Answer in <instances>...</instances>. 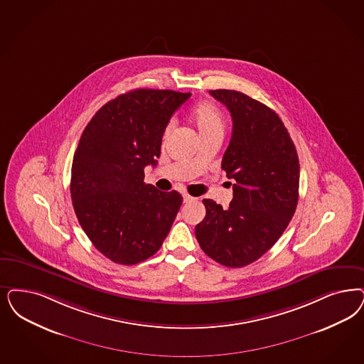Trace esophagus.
Listing matches in <instances>:
<instances>
[{
	"label": "esophagus",
	"mask_w": 364,
	"mask_h": 364,
	"mask_svg": "<svg viewBox=\"0 0 364 364\" xmlns=\"http://www.w3.org/2000/svg\"><path fill=\"white\" fill-rule=\"evenodd\" d=\"M183 199H184V203H188V201L195 200V198H192V196L188 195V193H184V195H183Z\"/></svg>",
	"instance_id": "1"
}]
</instances>
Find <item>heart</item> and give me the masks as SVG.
<instances>
[{
	"mask_svg": "<svg viewBox=\"0 0 364 364\" xmlns=\"http://www.w3.org/2000/svg\"><path fill=\"white\" fill-rule=\"evenodd\" d=\"M192 121L196 126L200 137L210 134H223L225 132V118L220 110L211 102H200L192 110ZM172 129V122L165 126L164 136Z\"/></svg>",
	"mask_w": 364,
	"mask_h": 364,
	"instance_id": "b5f03b06",
	"label": "heart"
}]
</instances>
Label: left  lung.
Instances as JSON below:
<instances>
[{
    "label": "left lung",
    "instance_id": "obj_1",
    "mask_svg": "<svg viewBox=\"0 0 364 364\" xmlns=\"http://www.w3.org/2000/svg\"><path fill=\"white\" fill-rule=\"evenodd\" d=\"M232 118L222 169L232 186L230 207L204 199L205 218L195 227L204 251L218 264L243 267L261 258L291 220L300 186V164L288 129L264 103L235 90H211Z\"/></svg>",
    "mask_w": 364,
    "mask_h": 364
}]
</instances>
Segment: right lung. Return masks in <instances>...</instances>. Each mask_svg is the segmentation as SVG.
<instances>
[{"label":"right lung","instance_id":"right-lung-1","mask_svg":"<svg viewBox=\"0 0 364 364\" xmlns=\"http://www.w3.org/2000/svg\"><path fill=\"white\" fill-rule=\"evenodd\" d=\"M189 92L137 88L91 118L71 168V199L88 239L115 264H136L160 250L183 198L144 183L156 166L165 126Z\"/></svg>","mask_w":364,"mask_h":364}]
</instances>
